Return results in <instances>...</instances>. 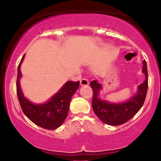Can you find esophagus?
<instances>
[{
  "mask_svg": "<svg viewBox=\"0 0 161 161\" xmlns=\"http://www.w3.org/2000/svg\"><path fill=\"white\" fill-rule=\"evenodd\" d=\"M80 85H81V86H88V79H81V81H80Z\"/></svg>",
  "mask_w": 161,
  "mask_h": 161,
  "instance_id": "obj_1",
  "label": "esophagus"
}]
</instances>
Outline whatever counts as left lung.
<instances>
[{"instance_id":"8db88e82","label":"left lung","mask_w":161,"mask_h":161,"mask_svg":"<svg viewBox=\"0 0 161 161\" xmlns=\"http://www.w3.org/2000/svg\"><path fill=\"white\" fill-rule=\"evenodd\" d=\"M142 72L145 75V80L138 86V93L129 101L121 104H110L102 101L98 97L99 91L101 86L96 80H93L90 86L93 91L92 108L97 117L103 123L110 125H119L126 123L132 119L142 108L147 95L148 88V76H147V63L143 60Z\"/></svg>"}]
</instances>
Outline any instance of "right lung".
I'll list each match as a JSON object with an SVG mask.
<instances>
[{"label": "right lung", "mask_w": 161, "mask_h": 161, "mask_svg": "<svg viewBox=\"0 0 161 161\" xmlns=\"http://www.w3.org/2000/svg\"><path fill=\"white\" fill-rule=\"evenodd\" d=\"M24 56L18 66L16 79V93L22 110L35 124L45 129H55L62 125L69 111V103L79 86V81H69L48 102L43 104H34L24 97L19 86L22 76L20 65Z\"/></svg>", "instance_id": "1"}]
</instances>
